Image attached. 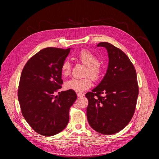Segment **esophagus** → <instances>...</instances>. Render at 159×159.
Here are the masks:
<instances>
[{"label":"esophagus","instance_id":"esophagus-1","mask_svg":"<svg viewBox=\"0 0 159 159\" xmlns=\"http://www.w3.org/2000/svg\"><path fill=\"white\" fill-rule=\"evenodd\" d=\"M77 96H78L79 98L84 96V93H77Z\"/></svg>","mask_w":159,"mask_h":159}]
</instances>
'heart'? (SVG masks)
<instances>
[{
    "label": "heart",
    "instance_id": "obj_1",
    "mask_svg": "<svg viewBox=\"0 0 159 159\" xmlns=\"http://www.w3.org/2000/svg\"><path fill=\"white\" fill-rule=\"evenodd\" d=\"M77 59L84 65L87 66L85 75H90L94 80H98L102 73L101 66L99 65L98 58L88 50L81 51L77 56ZM71 63L69 60H65L61 66V72L63 76L66 77L70 74ZM92 85V79L87 76L82 79L73 78L65 83L67 89L72 90L76 92H82L88 89Z\"/></svg>",
    "mask_w": 159,
    "mask_h": 159
}]
</instances>
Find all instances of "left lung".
<instances>
[{"mask_svg": "<svg viewBox=\"0 0 159 159\" xmlns=\"http://www.w3.org/2000/svg\"><path fill=\"white\" fill-rule=\"evenodd\" d=\"M97 46L106 48L109 63L101 82L85 94L87 118L97 132L112 134L123 129L133 116L139 96L137 72L120 49L107 42Z\"/></svg>", "mask_w": 159, "mask_h": 159, "instance_id": "8db88e82", "label": "left lung"}]
</instances>
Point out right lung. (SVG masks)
I'll return each mask as SVG.
<instances>
[{"instance_id":"obj_1","label":"right lung","mask_w":159,"mask_h":159,"mask_svg":"<svg viewBox=\"0 0 159 159\" xmlns=\"http://www.w3.org/2000/svg\"><path fill=\"white\" fill-rule=\"evenodd\" d=\"M70 49L44 48L28 61L21 73L17 96L22 114L36 132L45 137L65 129L70 107L77 98L72 90L59 92L61 66Z\"/></svg>"}]
</instances>
